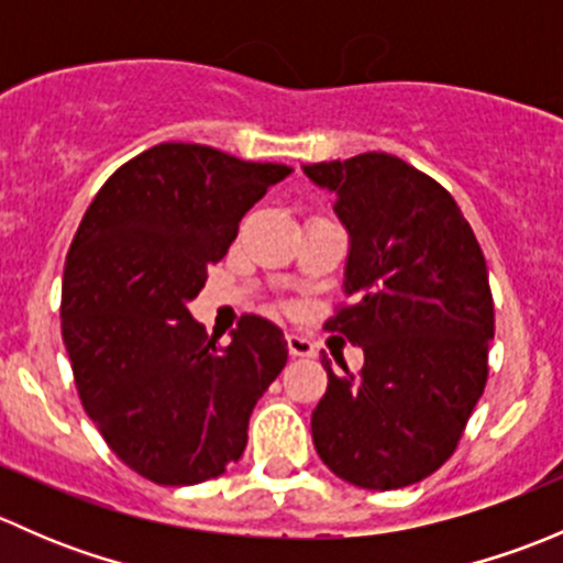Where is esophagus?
<instances>
[{"mask_svg": "<svg viewBox=\"0 0 563 563\" xmlns=\"http://www.w3.org/2000/svg\"><path fill=\"white\" fill-rule=\"evenodd\" d=\"M286 343H288V351H291V356H313L316 354V345L310 343L308 338H302V334H286Z\"/></svg>", "mask_w": 563, "mask_h": 563, "instance_id": "34e87169", "label": "esophagus"}]
</instances>
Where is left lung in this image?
<instances>
[{
  "mask_svg": "<svg viewBox=\"0 0 563 563\" xmlns=\"http://www.w3.org/2000/svg\"><path fill=\"white\" fill-rule=\"evenodd\" d=\"M334 196L349 234L329 332L365 351L362 373L332 371L310 430L332 474L397 490L455 452L487 382L493 297L485 255L455 198L387 152L302 166Z\"/></svg>",
  "mask_w": 563,
  "mask_h": 563,
  "instance_id": "obj_1",
  "label": "left lung"
}]
</instances>
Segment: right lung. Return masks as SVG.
Here are the masks:
<instances>
[{
    "label": "right lung",
    "instance_id": "1",
    "mask_svg": "<svg viewBox=\"0 0 563 563\" xmlns=\"http://www.w3.org/2000/svg\"><path fill=\"white\" fill-rule=\"evenodd\" d=\"M294 168L157 144L89 203L62 277V340L84 411L135 474L198 485L242 457L258 397L288 360L283 329L242 316L218 349L187 305L240 220Z\"/></svg>",
    "mask_w": 563,
    "mask_h": 563
}]
</instances>
